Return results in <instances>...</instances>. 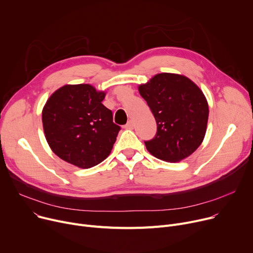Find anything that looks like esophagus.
I'll use <instances>...</instances> for the list:
<instances>
[{
  "mask_svg": "<svg viewBox=\"0 0 253 253\" xmlns=\"http://www.w3.org/2000/svg\"><path fill=\"white\" fill-rule=\"evenodd\" d=\"M133 127H134V123H133L132 120L128 121V123L125 125V128H126V129H133Z\"/></svg>",
  "mask_w": 253,
  "mask_h": 253,
  "instance_id": "esophagus-1",
  "label": "esophagus"
}]
</instances>
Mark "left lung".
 <instances>
[{
  "label": "left lung",
  "instance_id": "obj_1",
  "mask_svg": "<svg viewBox=\"0 0 253 253\" xmlns=\"http://www.w3.org/2000/svg\"><path fill=\"white\" fill-rule=\"evenodd\" d=\"M157 122L146 149L166 162L189 157L203 142L209 119V105L203 91L189 78L162 73L139 86Z\"/></svg>",
  "mask_w": 253,
  "mask_h": 253
}]
</instances>
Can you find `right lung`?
<instances>
[{
	"instance_id": "right-lung-1",
	"label": "right lung",
	"mask_w": 253,
	"mask_h": 253,
	"mask_svg": "<svg viewBox=\"0 0 253 253\" xmlns=\"http://www.w3.org/2000/svg\"><path fill=\"white\" fill-rule=\"evenodd\" d=\"M105 92L89 84L65 85L42 110L46 141L60 159L88 169L108 158L121 127L102 102Z\"/></svg>"
}]
</instances>
